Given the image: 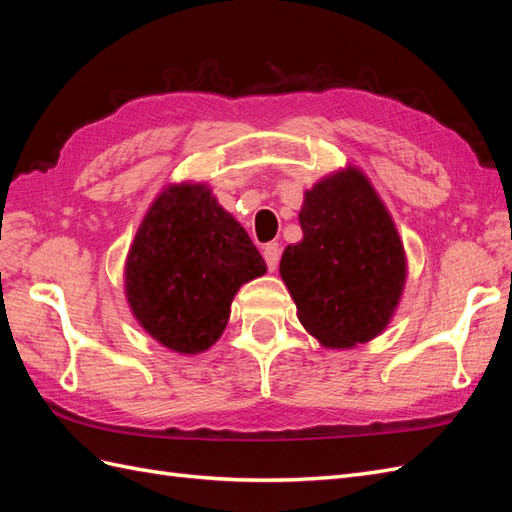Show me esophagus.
<instances>
[{"mask_svg":"<svg viewBox=\"0 0 512 512\" xmlns=\"http://www.w3.org/2000/svg\"><path fill=\"white\" fill-rule=\"evenodd\" d=\"M280 254H282L280 243H267L265 245V262H267L269 271H275L277 265H280Z\"/></svg>","mask_w":512,"mask_h":512,"instance_id":"34e87169","label":"esophagus"}]
</instances>
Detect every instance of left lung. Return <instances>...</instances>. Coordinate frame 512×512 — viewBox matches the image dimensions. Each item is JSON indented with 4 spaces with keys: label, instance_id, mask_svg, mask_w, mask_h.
Wrapping results in <instances>:
<instances>
[{
    "label": "left lung",
    "instance_id": "obj_1",
    "mask_svg": "<svg viewBox=\"0 0 512 512\" xmlns=\"http://www.w3.org/2000/svg\"><path fill=\"white\" fill-rule=\"evenodd\" d=\"M303 239L288 245L280 275L303 329L342 350L378 337L408 277L404 241L361 168L348 164L303 196Z\"/></svg>",
    "mask_w": 512,
    "mask_h": 512
}]
</instances>
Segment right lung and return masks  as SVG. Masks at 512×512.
<instances>
[{"label": "right lung", "mask_w": 512, "mask_h": 512, "mask_svg": "<svg viewBox=\"0 0 512 512\" xmlns=\"http://www.w3.org/2000/svg\"><path fill=\"white\" fill-rule=\"evenodd\" d=\"M267 273L245 228L207 183H168L123 267L130 312L158 344L200 354L222 337L239 288Z\"/></svg>", "instance_id": "obj_1"}]
</instances>
